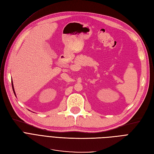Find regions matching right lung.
<instances>
[{
	"label": "right lung",
	"mask_w": 154,
	"mask_h": 154,
	"mask_svg": "<svg viewBox=\"0 0 154 154\" xmlns=\"http://www.w3.org/2000/svg\"><path fill=\"white\" fill-rule=\"evenodd\" d=\"M12 87H13V92H14V93H15V91H14V88H13V82H12Z\"/></svg>",
	"instance_id": "1"
}]
</instances>
